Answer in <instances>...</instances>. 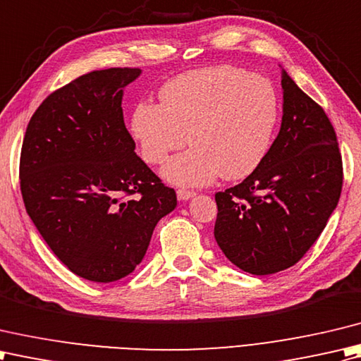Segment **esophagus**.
Wrapping results in <instances>:
<instances>
[{
    "instance_id": "34e87169",
    "label": "esophagus",
    "mask_w": 361,
    "mask_h": 361,
    "mask_svg": "<svg viewBox=\"0 0 361 361\" xmlns=\"http://www.w3.org/2000/svg\"><path fill=\"white\" fill-rule=\"evenodd\" d=\"M176 193H178V197L180 201H188L191 197L196 196L195 191H190V190H178Z\"/></svg>"
}]
</instances>
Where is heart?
Instances as JSON below:
<instances>
[{
    "mask_svg": "<svg viewBox=\"0 0 361 361\" xmlns=\"http://www.w3.org/2000/svg\"><path fill=\"white\" fill-rule=\"evenodd\" d=\"M160 104L140 101L130 134L142 159L160 165L188 142L161 176L180 187H204L218 176L243 179L268 154L279 120V98L267 78L232 67L201 68L171 79Z\"/></svg>",
    "mask_w": 361,
    "mask_h": 361,
    "instance_id": "1",
    "label": "heart"
}]
</instances>
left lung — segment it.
Returning a JSON list of instances; mask_svg holds the SVG:
<instances>
[{
  "mask_svg": "<svg viewBox=\"0 0 361 361\" xmlns=\"http://www.w3.org/2000/svg\"><path fill=\"white\" fill-rule=\"evenodd\" d=\"M282 124L262 164L215 195V240L235 267L254 276L293 267L336 209L343 161L332 123L282 70Z\"/></svg>",
  "mask_w": 361,
  "mask_h": 361,
  "instance_id": "left-lung-1",
  "label": "left lung"
}]
</instances>
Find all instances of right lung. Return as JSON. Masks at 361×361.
<instances>
[{"instance_id": "right-lung-1", "label": "right lung", "mask_w": 361, "mask_h": 361, "mask_svg": "<svg viewBox=\"0 0 361 361\" xmlns=\"http://www.w3.org/2000/svg\"><path fill=\"white\" fill-rule=\"evenodd\" d=\"M140 75L97 70L59 88L35 110L21 146L27 215L57 259L92 282L130 274L178 205L124 126V88Z\"/></svg>"}]
</instances>
